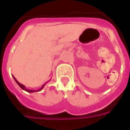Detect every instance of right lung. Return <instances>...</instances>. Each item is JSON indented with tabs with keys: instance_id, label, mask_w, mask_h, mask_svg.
I'll list each match as a JSON object with an SVG mask.
<instances>
[{
	"instance_id": "obj_1",
	"label": "right lung",
	"mask_w": 130,
	"mask_h": 130,
	"mask_svg": "<svg viewBox=\"0 0 130 130\" xmlns=\"http://www.w3.org/2000/svg\"><path fill=\"white\" fill-rule=\"evenodd\" d=\"M12 76H13V79H14L15 81V82L17 83V84H18V85H19V87H20L21 88V89H23V90H25V91L28 92H29V93H32V92H35L41 91V90H42V89H43V88H44V87H45V85H46V83H45L43 84V85H42V87H41L40 88H39L38 90H32H32H30V89H28V88H26V87H25V85H22V84L20 83H19V82H18V80H17V79H16L15 78V77L13 76V75H12ZM49 81H50V80H49Z\"/></svg>"
}]
</instances>
